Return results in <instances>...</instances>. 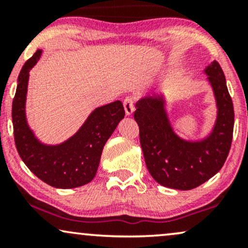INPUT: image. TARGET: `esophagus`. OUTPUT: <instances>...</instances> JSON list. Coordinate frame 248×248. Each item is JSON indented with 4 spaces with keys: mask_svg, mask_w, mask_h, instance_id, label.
<instances>
[{
    "mask_svg": "<svg viewBox=\"0 0 248 248\" xmlns=\"http://www.w3.org/2000/svg\"><path fill=\"white\" fill-rule=\"evenodd\" d=\"M124 112H126L127 115H130L134 112V99L132 96H127L124 100Z\"/></svg>",
    "mask_w": 248,
    "mask_h": 248,
    "instance_id": "obj_1",
    "label": "esophagus"
}]
</instances>
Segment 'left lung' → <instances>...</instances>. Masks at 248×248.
Here are the masks:
<instances>
[{"mask_svg":"<svg viewBox=\"0 0 248 248\" xmlns=\"http://www.w3.org/2000/svg\"><path fill=\"white\" fill-rule=\"evenodd\" d=\"M218 106L211 135L201 142L179 139L170 127L163 99L146 96L136 104L134 119L150 175L161 186L177 190L195 189L215 176L231 149L234 110L223 70L213 61L205 69Z\"/></svg>","mask_w":248,"mask_h":248,"instance_id":"obj_1","label":"left lung"}]
</instances>
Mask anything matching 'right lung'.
Here are the masks:
<instances>
[{
  "instance_id": "obj_1",
  "label": "right lung",
  "mask_w": 248,
  "mask_h": 248,
  "mask_svg": "<svg viewBox=\"0 0 248 248\" xmlns=\"http://www.w3.org/2000/svg\"><path fill=\"white\" fill-rule=\"evenodd\" d=\"M41 53V50L36 51L18 76L11 109L16 149L30 171L49 186L59 189L85 186L94 178L105 143L124 119V106L121 101H114L96 108L70 140L59 146L41 144L25 120L29 71Z\"/></svg>"
}]
</instances>
